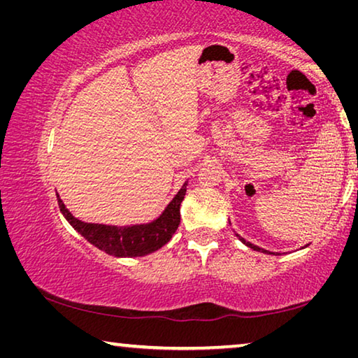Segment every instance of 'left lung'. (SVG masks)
Segmentation results:
<instances>
[{
  "label": "left lung",
  "mask_w": 358,
  "mask_h": 358,
  "mask_svg": "<svg viewBox=\"0 0 358 358\" xmlns=\"http://www.w3.org/2000/svg\"><path fill=\"white\" fill-rule=\"evenodd\" d=\"M237 237L243 241V243L248 246V248H251V250H254V251H260V252H268V254H273V252H270V251H266V250H262V248H259V246H256V245H252V243H250V241H246L245 238H241L240 235H237Z\"/></svg>",
  "instance_id": "obj_1"
}]
</instances>
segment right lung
Masks as SVG:
<instances>
[{"instance_id": "right-lung-1", "label": "right lung", "mask_w": 358, "mask_h": 358, "mask_svg": "<svg viewBox=\"0 0 358 358\" xmlns=\"http://www.w3.org/2000/svg\"><path fill=\"white\" fill-rule=\"evenodd\" d=\"M186 185L178 191L172 202L167 205L159 217L150 224H141V226H104V224L83 222L69 213L59 196L58 207L62 210L66 220L74 227L83 238L90 243L99 248L115 257H142L159 250V248L169 243L172 235L177 232L180 226V205L183 202L186 194Z\"/></svg>"}]
</instances>
